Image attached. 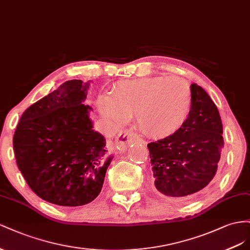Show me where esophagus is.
Segmentation results:
<instances>
[{"label":"esophagus","mask_w":250,"mask_h":250,"mask_svg":"<svg viewBox=\"0 0 250 250\" xmlns=\"http://www.w3.org/2000/svg\"><path fill=\"white\" fill-rule=\"evenodd\" d=\"M140 140V138L137 136L136 134L129 131V130H125L123 132H120L118 134V136L116 137V145L119 147L121 151H125L127 146L134 141Z\"/></svg>","instance_id":"obj_1"}]
</instances>
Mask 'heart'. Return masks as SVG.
<instances>
[{"mask_svg": "<svg viewBox=\"0 0 250 250\" xmlns=\"http://www.w3.org/2000/svg\"><path fill=\"white\" fill-rule=\"evenodd\" d=\"M189 84L180 77H145L114 85L99 98L103 115L117 125L136 115L139 129L153 138L174 136L187 124L191 110Z\"/></svg>", "mask_w": 250, "mask_h": 250, "instance_id": "heart-1", "label": "heart"}]
</instances>
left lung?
Returning <instances> with one entry per match:
<instances>
[{
	"label": "left lung",
	"instance_id": "obj_1",
	"mask_svg": "<svg viewBox=\"0 0 250 250\" xmlns=\"http://www.w3.org/2000/svg\"><path fill=\"white\" fill-rule=\"evenodd\" d=\"M192 104L187 124L174 136L147 145L155 188L182 198L203 189L216 175L224 146L217 105L205 90L190 84Z\"/></svg>",
	"mask_w": 250,
	"mask_h": 250
}]
</instances>
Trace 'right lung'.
Wrapping results in <instances>:
<instances>
[{"mask_svg": "<svg viewBox=\"0 0 250 250\" xmlns=\"http://www.w3.org/2000/svg\"><path fill=\"white\" fill-rule=\"evenodd\" d=\"M90 82L68 81L30 105L13 135L17 165L42 200L81 206L99 195L113 156L105 138L93 130Z\"/></svg>", "mask_w": 250, "mask_h": 250, "instance_id": "right-lung-1", "label": "right lung"}]
</instances>
